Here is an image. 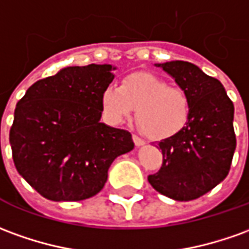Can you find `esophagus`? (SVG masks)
<instances>
[{
  "label": "esophagus",
  "mask_w": 249,
  "mask_h": 249,
  "mask_svg": "<svg viewBox=\"0 0 249 249\" xmlns=\"http://www.w3.org/2000/svg\"><path fill=\"white\" fill-rule=\"evenodd\" d=\"M133 142H135V145H136V147H142V145L145 144V142H144L142 139H140L139 136H136V135H133Z\"/></svg>",
  "instance_id": "obj_1"
}]
</instances>
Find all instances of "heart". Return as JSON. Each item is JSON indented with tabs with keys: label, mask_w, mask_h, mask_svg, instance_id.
<instances>
[{
	"label": "heart",
	"mask_w": 249,
	"mask_h": 249,
	"mask_svg": "<svg viewBox=\"0 0 249 249\" xmlns=\"http://www.w3.org/2000/svg\"><path fill=\"white\" fill-rule=\"evenodd\" d=\"M104 117L109 124L120 125L133 116L144 133L154 140L175 136L185 128L190 100L182 89L170 88L167 81L148 72L125 78L121 88L109 85L101 94Z\"/></svg>",
	"instance_id": "1"
}]
</instances>
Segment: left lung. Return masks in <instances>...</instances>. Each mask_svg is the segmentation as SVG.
Here are the masks:
<instances>
[{"mask_svg": "<svg viewBox=\"0 0 249 249\" xmlns=\"http://www.w3.org/2000/svg\"><path fill=\"white\" fill-rule=\"evenodd\" d=\"M190 100L185 128L159 142L163 166L149 175L155 190L175 201L206 194L227 178L236 149L234 107L222 83L183 60L155 63Z\"/></svg>", "mask_w": 249, "mask_h": 249, "instance_id": "8db88e82", "label": "left lung"}]
</instances>
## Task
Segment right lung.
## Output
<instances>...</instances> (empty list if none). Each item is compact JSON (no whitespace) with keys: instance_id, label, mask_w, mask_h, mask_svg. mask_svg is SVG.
Returning a JSON list of instances; mask_svg holds the SVG:
<instances>
[{"instance_id":"1","label":"right lung","mask_w":249,"mask_h":249,"mask_svg":"<svg viewBox=\"0 0 249 249\" xmlns=\"http://www.w3.org/2000/svg\"><path fill=\"white\" fill-rule=\"evenodd\" d=\"M112 64L70 66L35 82L17 102L9 142L16 170L51 201L102 190L114 159L135 148L128 130L101 123Z\"/></svg>"}]
</instances>
